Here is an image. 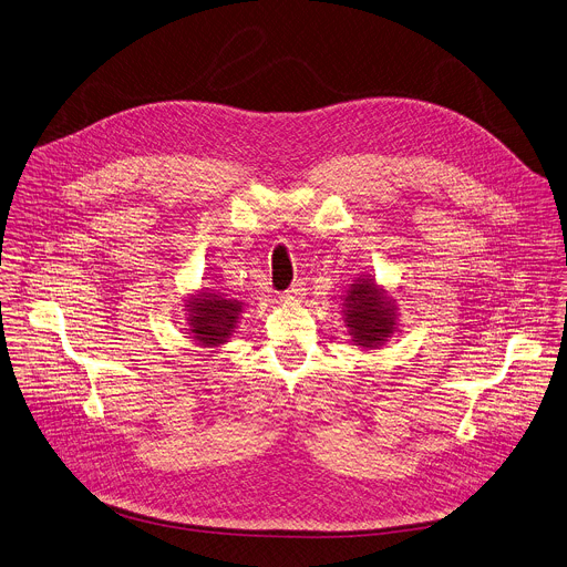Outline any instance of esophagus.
<instances>
[{
    "label": "esophagus",
    "instance_id": "obj_1",
    "mask_svg": "<svg viewBox=\"0 0 567 567\" xmlns=\"http://www.w3.org/2000/svg\"><path fill=\"white\" fill-rule=\"evenodd\" d=\"M306 295V284L299 279V281H295L288 290H286V299H290V301H297V299H301Z\"/></svg>",
    "mask_w": 567,
    "mask_h": 567
}]
</instances>
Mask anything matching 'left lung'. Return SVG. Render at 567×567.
<instances>
[{"label": "left lung", "mask_w": 567, "mask_h": 567, "mask_svg": "<svg viewBox=\"0 0 567 567\" xmlns=\"http://www.w3.org/2000/svg\"><path fill=\"white\" fill-rule=\"evenodd\" d=\"M348 326L359 346H377L388 339L394 326V306L379 297L374 284L359 281L352 284L348 297Z\"/></svg>", "instance_id": "8db88e82"}]
</instances>
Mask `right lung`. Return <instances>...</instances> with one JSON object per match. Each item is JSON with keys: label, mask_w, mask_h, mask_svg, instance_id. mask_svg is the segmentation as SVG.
<instances>
[{"label": "right lung", "mask_w": 567, "mask_h": 567, "mask_svg": "<svg viewBox=\"0 0 567 567\" xmlns=\"http://www.w3.org/2000/svg\"><path fill=\"white\" fill-rule=\"evenodd\" d=\"M190 328L195 332V341L204 346H217L228 339L233 332L237 317L241 312V303L219 297L215 292H202L195 301H190Z\"/></svg>", "instance_id": "1"}]
</instances>
